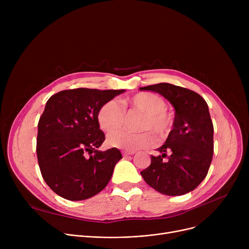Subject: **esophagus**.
<instances>
[{
    "label": "esophagus",
    "mask_w": 249,
    "mask_h": 249,
    "mask_svg": "<svg viewBox=\"0 0 249 249\" xmlns=\"http://www.w3.org/2000/svg\"><path fill=\"white\" fill-rule=\"evenodd\" d=\"M135 151H122L123 156H128V155H133Z\"/></svg>",
    "instance_id": "1"
}]
</instances>
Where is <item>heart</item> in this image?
I'll return each instance as SVG.
<instances>
[{
	"instance_id": "obj_1",
	"label": "heart",
	"mask_w": 249,
	"mask_h": 249,
	"mask_svg": "<svg viewBox=\"0 0 249 249\" xmlns=\"http://www.w3.org/2000/svg\"><path fill=\"white\" fill-rule=\"evenodd\" d=\"M123 106L116 101L105 103L98 112V123L104 131L110 132L120 128L125 119V110L127 106H131L145 114L143 118L141 128L152 131L160 137H164L171 129L172 116L164 108V100L151 93H138L128 101H124ZM154 137L150 132L130 133L124 130H117L110 132L107 136V143L111 147L124 150H137L147 148L154 144Z\"/></svg>"
}]
</instances>
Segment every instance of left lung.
I'll list each match as a JSON object with an SVG mask.
<instances>
[{"label": "left lung", "instance_id": "8db88e82", "mask_svg": "<svg viewBox=\"0 0 249 249\" xmlns=\"http://www.w3.org/2000/svg\"><path fill=\"white\" fill-rule=\"evenodd\" d=\"M163 96L174 106V127L160 153L140 174L146 184L167 196L192 192L206 178L213 152L214 127L206 101L194 90L167 83L140 88ZM166 158V160H163Z\"/></svg>", "mask_w": 249, "mask_h": 249}]
</instances>
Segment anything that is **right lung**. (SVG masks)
<instances>
[{
  "instance_id": "right-lung-1",
  "label": "right lung",
  "mask_w": 249,
  "mask_h": 249,
  "mask_svg": "<svg viewBox=\"0 0 249 249\" xmlns=\"http://www.w3.org/2000/svg\"><path fill=\"white\" fill-rule=\"evenodd\" d=\"M125 89L78 88L51 96L38 122L37 160L47 186L70 201L89 199L106 188L119 149L97 150L105 140L98 112Z\"/></svg>"
}]
</instances>
